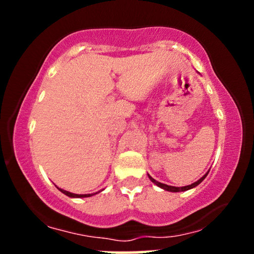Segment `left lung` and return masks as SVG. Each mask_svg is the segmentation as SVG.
Wrapping results in <instances>:
<instances>
[{"label":"left lung","mask_w":254,"mask_h":254,"mask_svg":"<svg viewBox=\"0 0 254 254\" xmlns=\"http://www.w3.org/2000/svg\"><path fill=\"white\" fill-rule=\"evenodd\" d=\"M206 174H208V173H206ZM206 174H204V176H203L202 178H200L199 180H197L196 183L191 184V185H188V186H183V188H176V186H170V185H166V184H162V183L156 182V180L154 179V178H151V177L149 176V174H148V177H149V179H150L151 182H153L154 184H155V185L159 186V188L164 189V190H166V191H170V192H180V191H188V190H190V189L196 188L197 185H199V184L202 183L204 179H205Z\"/></svg>","instance_id":"8db88e82"}]
</instances>
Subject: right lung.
Masks as SVG:
<instances>
[{
    "mask_svg": "<svg viewBox=\"0 0 254 254\" xmlns=\"http://www.w3.org/2000/svg\"><path fill=\"white\" fill-rule=\"evenodd\" d=\"M58 190H60L61 192H62V193H64V194H66V196L68 197H72V198H83V197H90V196H93V193H88V194H76V193H71V192H68V191H65V190H62V189H60V188H57Z\"/></svg>",
    "mask_w": 254,
    "mask_h": 254,
    "instance_id": "obj_1",
    "label": "right lung"
}]
</instances>
